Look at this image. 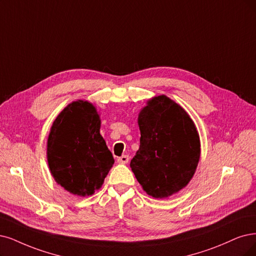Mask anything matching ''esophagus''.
Returning a JSON list of instances; mask_svg holds the SVG:
<instances>
[{"label":"esophagus","mask_w":256,"mask_h":256,"mask_svg":"<svg viewBox=\"0 0 256 256\" xmlns=\"http://www.w3.org/2000/svg\"><path fill=\"white\" fill-rule=\"evenodd\" d=\"M128 160H130V157H128V155H122L121 157H119V158L117 159V162H118L119 164H128Z\"/></svg>","instance_id":"obj_1"}]
</instances>
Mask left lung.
<instances>
[{
    "instance_id": "left-lung-1",
    "label": "left lung",
    "mask_w": 256,
    "mask_h": 256,
    "mask_svg": "<svg viewBox=\"0 0 256 256\" xmlns=\"http://www.w3.org/2000/svg\"><path fill=\"white\" fill-rule=\"evenodd\" d=\"M140 146L130 160L144 190L166 198L192 179L200 157V140L188 114L162 94L148 101L138 116Z\"/></svg>"
}]
</instances>
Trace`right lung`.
Here are the masks:
<instances>
[{"instance_id":"add662e5","label":"right lung","mask_w":256,"mask_h":256,"mask_svg":"<svg viewBox=\"0 0 256 256\" xmlns=\"http://www.w3.org/2000/svg\"><path fill=\"white\" fill-rule=\"evenodd\" d=\"M100 126L96 108L83 100L68 104L52 123L47 162L56 184L72 194L92 195L115 162Z\"/></svg>"}]
</instances>
